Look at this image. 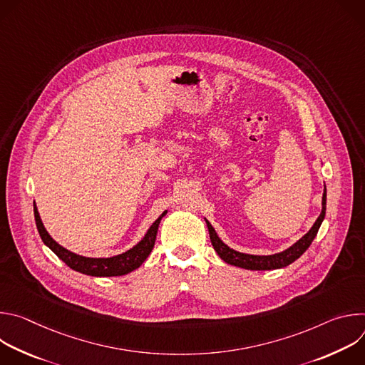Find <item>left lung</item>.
Masks as SVG:
<instances>
[{
    "mask_svg": "<svg viewBox=\"0 0 365 365\" xmlns=\"http://www.w3.org/2000/svg\"><path fill=\"white\" fill-rule=\"evenodd\" d=\"M325 212H327V187L322 195V211L315 224L312 225V228L300 238L297 240L293 245L289 248L283 250L282 252L272 254V255H254V254H245L235 251L234 248L228 247L217 234L214 227L210 224V221L205 220L207 225V231H210V238L212 242L214 250L217 254L224 259L225 263L231 266H237L241 269L247 270H276V269H283L289 264H292L296 259L309 248L312 241L315 240L324 220H325Z\"/></svg>",
    "mask_w": 365,
    "mask_h": 365,
    "instance_id": "1",
    "label": "left lung"
}]
</instances>
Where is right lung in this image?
<instances>
[{
    "label": "right lung",
    "mask_w": 365,
    "mask_h": 365,
    "mask_svg": "<svg viewBox=\"0 0 365 365\" xmlns=\"http://www.w3.org/2000/svg\"><path fill=\"white\" fill-rule=\"evenodd\" d=\"M33 206H34L36 227H37V231H38L44 245H47L51 251H53L62 259V262L66 266H69L72 270L79 272L86 276H93V277L124 276V274H128L133 270L138 269L145 262L147 257L150 255V252L154 247V242H155V235H158L160 221L168 214V211H165L158 220L151 224V227L147 230V232L141 238V241H138L133 248L127 250L125 252H121V254L113 255V257H107V258H103V257L93 258V257H85V255L72 252L51 238V235L47 232V230L44 228V225L41 222L36 202Z\"/></svg>",
    "instance_id": "1"
}]
</instances>
